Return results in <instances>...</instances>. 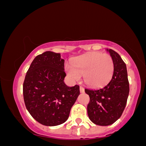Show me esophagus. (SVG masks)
<instances>
[{"instance_id":"1","label":"esophagus","mask_w":146,"mask_h":146,"mask_svg":"<svg viewBox=\"0 0 146 146\" xmlns=\"http://www.w3.org/2000/svg\"><path fill=\"white\" fill-rule=\"evenodd\" d=\"M80 93H84V88L83 87L80 86Z\"/></svg>"}]
</instances>
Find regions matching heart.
<instances>
[{"instance_id":"obj_1","label":"heart","mask_w":146,"mask_h":146,"mask_svg":"<svg viewBox=\"0 0 146 146\" xmlns=\"http://www.w3.org/2000/svg\"><path fill=\"white\" fill-rule=\"evenodd\" d=\"M65 71L72 82L83 75L84 82L92 87H100L109 82L114 73V62L107 53L91 52L75 58L72 64L65 65Z\"/></svg>"}]
</instances>
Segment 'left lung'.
<instances>
[{
  "label": "left lung",
  "instance_id": "obj_1",
  "mask_svg": "<svg viewBox=\"0 0 146 146\" xmlns=\"http://www.w3.org/2000/svg\"><path fill=\"white\" fill-rule=\"evenodd\" d=\"M114 62L111 80L98 89H85L90 97L87 112L90 120L98 125L113 124L121 116L129 95L126 65L121 56L110 48H106Z\"/></svg>",
  "mask_w": 146,
  "mask_h": 146
}]
</instances>
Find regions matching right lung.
Listing matches in <instances>:
<instances>
[{
	"mask_svg": "<svg viewBox=\"0 0 146 146\" xmlns=\"http://www.w3.org/2000/svg\"><path fill=\"white\" fill-rule=\"evenodd\" d=\"M64 60L60 53L46 51L30 65L23 84L26 108L37 121L46 126L64 123L80 95V86L64 82Z\"/></svg>",
	"mask_w": 146,
	"mask_h": 146,
	"instance_id": "obj_1",
	"label": "right lung"
}]
</instances>
